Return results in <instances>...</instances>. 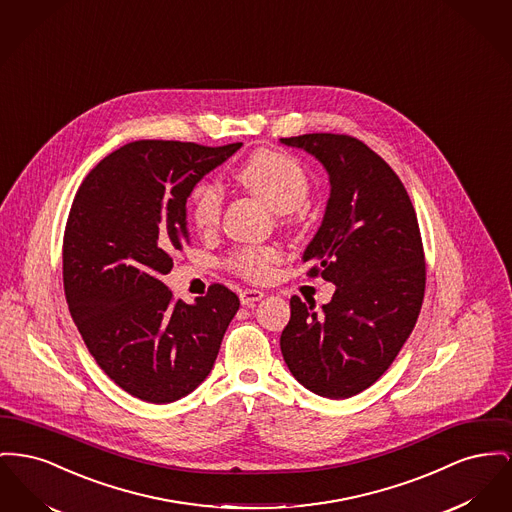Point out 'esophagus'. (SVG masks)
<instances>
[{"instance_id": "1", "label": "esophagus", "mask_w": 512, "mask_h": 512, "mask_svg": "<svg viewBox=\"0 0 512 512\" xmlns=\"http://www.w3.org/2000/svg\"><path fill=\"white\" fill-rule=\"evenodd\" d=\"M263 298H265V292H261V290H249V288H245V290H241L240 292L241 305H251V303L263 300Z\"/></svg>"}]
</instances>
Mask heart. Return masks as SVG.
Segmentation results:
<instances>
[{"label": "heart", "mask_w": 512, "mask_h": 512, "mask_svg": "<svg viewBox=\"0 0 512 512\" xmlns=\"http://www.w3.org/2000/svg\"><path fill=\"white\" fill-rule=\"evenodd\" d=\"M236 180L251 195L267 203L272 211L292 214L307 201L309 178L298 160L284 152L259 151L251 154ZM222 211V197L216 185L209 181L199 183L191 193V216L199 230L211 232L218 224ZM280 261V253L272 247H243L232 255L230 265L241 276L263 282L272 274V267Z\"/></svg>", "instance_id": "1"}]
</instances>
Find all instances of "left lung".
I'll return each instance as SVG.
<instances>
[{
  "mask_svg": "<svg viewBox=\"0 0 512 512\" xmlns=\"http://www.w3.org/2000/svg\"><path fill=\"white\" fill-rule=\"evenodd\" d=\"M309 152L329 174L323 222L301 261L336 284L332 300H290L280 336L288 369L325 398L371 387L398 356L420 315L425 261L412 201L391 166L348 135L309 133L280 139Z\"/></svg>",
  "mask_w": 512,
  "mask_h": 512,
  "instance_id": "1",
  "label": "left lung"
}]
</instances>
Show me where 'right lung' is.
Here are the masks:
<instances>
[{
  "mask_svg": "<svg viewBox=\"0 0 512 512\" xmlns=\"http://www.w3.org/2000/svg\"><path fill=\"white\" fill-rule=\"evenodd\" d=\"M240 147L127 143L92 168L73 199L63 236L69 313L100 369L145 402L195 391L240 309L222 284L185 303L160 280L189 243L193 187Z\"/></svg>",
  "mask_w": 512,
  "mask_h": 512,
  "instance_id": "obj_1",
  "label": "right lung"
}]
</instances>
